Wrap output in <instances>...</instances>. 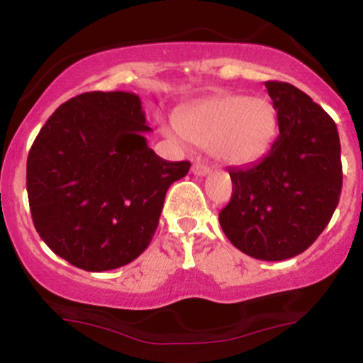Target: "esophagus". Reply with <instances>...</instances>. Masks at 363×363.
Returning a JSON list of instances; mask_svg holds the SVG:
<instances>
[{"instance_id":"1","label":"esophagus","mask_w":363,"mask_h":363,"mask_svg":"<svg viewBox=\"0 0 363 363\" xmlns=\"http://www.w3.org/2000/svg\"><path fill=\"white\" fill-rule=\"evenodd\" d=\"M191 170H193L194 176H201V177L211 172V169L208 167V165H203V164H194L193 169H191Z\"/></svg>"}]
</instances>
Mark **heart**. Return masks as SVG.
<instances>
[{"label":"heart","mask_w":363,"mask_h":363,"mask_svg":"<svg viewBox=\"0 0 363 363\" xmlns=\"http://www.w3.org/2000/svg\"><path fill=\"white\" fill-rule=\"evenodd\" d=\"M165 131L174 138L211 148L225 164L249 165L273 145L278 118L266 99L225 94L189 106Z\"/></svg>","instance_id":"obj_1"}]
</instances>
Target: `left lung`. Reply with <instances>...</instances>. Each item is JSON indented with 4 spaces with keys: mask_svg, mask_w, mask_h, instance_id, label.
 Segmentation results:
<instances>
[{
    "mask_svg": "<svg viewBox=\"0 0 363 363\" xmlns=\"http://www.w3.org/2000/svg\"><path fill=\"white\" fill-rule=\"evenodd\" d=\"M280 135L245 167L228 169L234 193L218 220L239 251L283 261L306 251L335 213L341 194V147L335 121L309 95L266 82Z\"/></svg>",
    "mask_w": 363,
    "mask_h": 363,
    "instance_id": "8db88e82",
    "label": "left lung"
}]
</instances>
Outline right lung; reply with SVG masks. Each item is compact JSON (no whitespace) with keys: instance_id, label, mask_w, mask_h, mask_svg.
<instances>
[{"instance_id":"add662e5","label":"right lung","mask_w":363,"mask_h":363,"mask_svg":"<svg viewBox=\"0 0 363 363\" xmlns=\"http://www.w3.org/2000/svg\"><path fill=\"white\" fill-rule=\"evenodd\" d=\"M141 101L131 91H86L54 111L27 158L37 234L85 272L121 268L148 247L172 182L189 162L147 145Z\"/></svg>"}]
</instances>
